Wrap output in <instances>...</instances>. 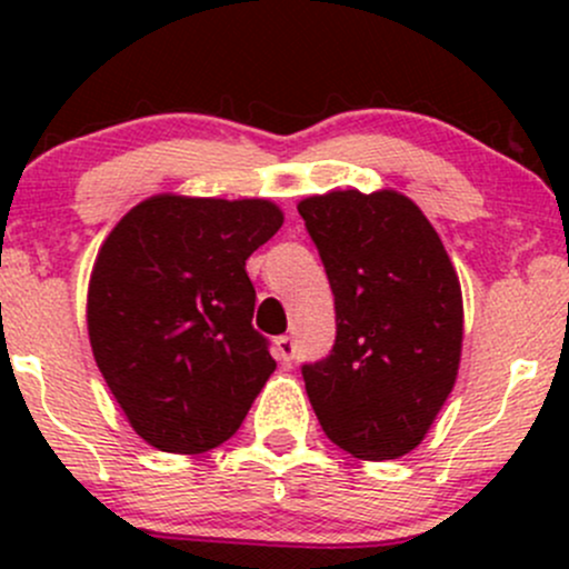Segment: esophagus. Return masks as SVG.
Segmentation results:
<instances>
[{
  "label": "esophagus",
  "instance_id": "esophagus-1",
  "mask_svg": "<svg viewBox=\"0 0 569 569\" xmlns=\"http://www.w3.org/2000/svg\"><path fill=\"white\" fill-rule=\"evenodd\" d=\"M276 356H278V361H283V363H291V358H293V339L291 337H278L276 342Z\"/></svg>",
  "mask_w": 569,
  "mask_h": 569
}]
</instances>
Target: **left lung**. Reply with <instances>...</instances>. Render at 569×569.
Here are the masks:
<instances>
[{
    "instance_id": "obj_1",
    "label": "left lung",
    "mask_w": 569,
    "mask_h": 569,
    "mask_svg": "<svg viewBox=\"0 0 569 569\" xmlns=\"http://www.w3.org/2000/svg\"><path fill=\"white\" fill-rule=\"evenodd\" d=\"M335 291L337 342L302 369L323 433L361 460L409 455L428 436L462 356V289L439 232L396 189L299 200Z\"/></svg>"
}]
</instances>
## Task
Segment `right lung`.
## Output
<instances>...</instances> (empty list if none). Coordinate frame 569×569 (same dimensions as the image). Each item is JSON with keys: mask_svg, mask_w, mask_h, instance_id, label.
<instances>
[{"mask_svg": "<svg viewBox=\"0 0 569 569\" xmlns=\"http://www.w3.org/2000/svg\"><path fill=\"white\" fill-rule=\"evenodd\" d=\"M283 224L264 198L141 200L90 270L88 337L103 380L149 447L202 455L246 420L276 371L253 331L246 259Z\"/></svg>", "mask_w": 569, "mask_h": 569, "instance_id": "right-lung-1", "label": "right lung"}]
</instances>
